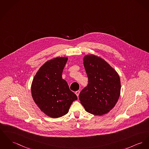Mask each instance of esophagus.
Segmentation results:
<instances>
[{
	"label": "esophagus",
	"mask_w": 149,
	"mask_h": 149,
	"mask_svg": "<svg viewBox=\"0 0 149 149\" xmlns=\"http://www.w3.org/2000/svg\"><path fill=\"white\" fill-rule=\"evenodd\" d=\"M75 93H76V94L77 95V97H79V90H77V91H76L75 92Z\"/></svg>",
	"instance_id": "1"
}]
</instances>
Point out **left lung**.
<instances>
[{
  "label": "left lung",
  "instance_id": "8db88e82",
  "mask_svg": "<svg viewBox=\"0 0 149 149\" xmlns=\"http://www.w3.org/2000/svg\"><path fill=\"white\" fill-rule=\"evenodd\" d=\"M84 65L88 84L79 93L81 103L90 113L99 116L107 113L120 97L119 76L106 61L94 55L85 56Z\"/></svg>",
  "mask_w": 149,
  "mask_h": 149
}]
</instances>
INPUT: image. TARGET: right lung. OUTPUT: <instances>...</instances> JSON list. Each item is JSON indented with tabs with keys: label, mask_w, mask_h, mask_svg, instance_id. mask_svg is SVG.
Wrapping results in <instances>:
<instances>
[{
	"label": "right lung",
	"mask_w": 149,
	"mask_h": 149,
	"mask_svg": "<svg viewBox=\"0 0 149 149\" xmlns=\"http://www.w3.org/2000/svg\"><path fill=\"white\" fill-rule=\"evenodd\" d=\"M68 58H56L45 63L37 72L31 84V95L46 115L58 118L67 114L77 95L62 79Z\"/></svg>",
	"instance_id": "obj_1"
}]
</instances>
